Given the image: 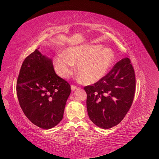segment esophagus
Listing matches in <instances>:
<instances>
[{
  "label": "esophagus",
  "instance_id": "34e87169",
  "mask_svg": "<svg viewBox=\"0 0 159 159\" xmlns=\"http://www.w3.org/2000/svg\"><path fill=\"white\" fill-rule=\"evenodd\" d=\"M78 88H79V87H78V86H75L74 85H71V89L72 91H74L75 89H77Z\"/></svg>",
  "mask_w": 159,
  "mask_h": 159
}]
</instances>
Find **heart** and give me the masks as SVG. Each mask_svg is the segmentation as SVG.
<instances>
[{
    "instance_id": "obj_1",
    "label": "heart",
    "mask_w": 159,
    "mask_h": 159,
    "mask_svg": "<svg viewBox=\"0 0 159 159\" xmlns=\"http://www.w3.org/2000/svg\"><path fill=\"white\" fill-rule=\"evenodd\" d=\"M114 54L109 48L101 46H71L66 54L60 53L54 58L57 74L63 78H68L78 64V71L86 84H93L102 79L111 66Z\"/></svg>"
}]
</instances>
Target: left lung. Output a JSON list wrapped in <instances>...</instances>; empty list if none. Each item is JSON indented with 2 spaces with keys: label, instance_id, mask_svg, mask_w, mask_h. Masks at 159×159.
Here are the masks:
<instances>
[{
  "label": "left lung",
  "instance_id": "obj_1",
  "mask_svg": "<svg viewBox=\"0 0 159 159\" xmlns=\"http://www.w3.org/2000/svg\"><path fill=\"white\" fill-rule=\"evenodd\" d=\"M135 88L133 67L130 59L125 57L98 82L84 87L91 121L104 129L117 125L131 108Z\"/></svg>",
  "mask_w": 159,
  "mask_h": 159
}]
</instances>
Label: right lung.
<instances>
[{
    "mask_svg": "<svg viewBox=\"0 0 159 159\" xmlns=\"http://www.w3.org/2000/svg\"><path fill=\"white\" fill-rule=\"evenodd\" d=\"M71 93L68 82L57 75L52 60L38 49L24 60L16 82V93L24 113L38 127L49 129L63 118Z\"/></svg>",
    "mask_w": 159,
    "mask_h": 159,
    "instance_id": "add662e5",
    "label": "right lung"
}]
</instances>
